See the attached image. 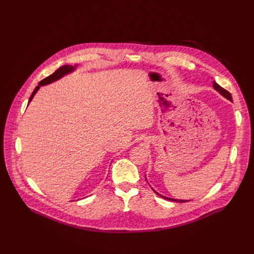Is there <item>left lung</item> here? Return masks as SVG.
<instances>
[{
  "label": "left lung",
  "mask_w": 254,
  "mask_h": 254,
  "mask_svg": "<svg viewBox=\"0 0 254 254\" xmlns=\"http://www.w3.org/2000/svg\"><path fill=\"white\" fill-rule=\"evenodd\" d=\"M213 86H214V88L216 89V90H218L224 97H226L227 99H229L230 101H232L233 99H232V95H231V93L228 91V90H226V89H224L223 87H221L218 83H216V82H214L213 83ZM155 191V190H154ZM155 193L156 194H158L159 196H161V197H163V198H165V199H168V200H171V201H179V202L181 203H184V202H187V201H190V200H179V199H174V198H168V197H166V196H163V195H161V194H159L158 192H156L155 191Z\"/></svg>",
  "instance_id": "left-lung-1"
}]
</instances>
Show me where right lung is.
I'll list each match as a JSON object with an SVG mask.
<instances>
[{"instance_id": "obj_1", "label": "right lung", "mask_w": 254, "mask_h": 254, "mask_svg": "<svg viewBox=\"0 0 254 254\" xmlns=\"http://www.w3.org/2000/svg\"><path fill=\"white\" fill-rule=\"evenodd\" d=\"M71 70H73V66L68 65V64H65V65H63V66H61L60 68H58L55 72H53V73H52L51 75H49V76H47L46 78L42 79V80L38 83V86H36V87H35V89H34V91L32 92V94H31V96H30V98H29V101H28V103L32 100L33 96H34V95H35V93L38 91V89L40 88V86H41V85H45V84L51 83L53 81H55V80H57V79L61 78L63 75H64V74H66V73L70 72Z\"/></svg>"}]
</instances>
